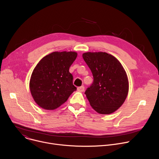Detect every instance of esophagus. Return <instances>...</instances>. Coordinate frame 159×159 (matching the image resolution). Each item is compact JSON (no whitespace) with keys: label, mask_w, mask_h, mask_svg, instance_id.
Listing matches in <instances>:
<instances>
[{"label":"esophagus","mask_w":159,"mask_h":159,"mask_svg":"<svg viewBox=\"0 0 159 159\" xmlns=\"http://www.w3.org/2000/svg\"><path fill=\"white\" fill-rule=\"evenodd\" d=\"M84 86H80V87H79L77 88V90L79 91V92H83L84 91Z\"/></svg>","instance_id":"34e87169"}]
</instances>
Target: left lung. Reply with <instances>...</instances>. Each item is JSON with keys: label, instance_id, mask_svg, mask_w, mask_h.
<instances>
[{"label": "left lung", "instance_id": "1", "mask_svg": "<svg viewBox=\"0 0 159 159\" xmlns=\"http://www.w3.org/2000/svg\"><path fill=\"white\" fill-rule=\"evenodd\" d=\"M83 59L90 68L93 82L85 91L98 113L109 114L119 109L129 92V80L120 61L106 52H86Z\"/></svg>", "mask_w": 159, "mask_h": 159}]
</instances>
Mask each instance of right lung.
<instances>
[{"label": "right lung", "mask_w": 159, "mask_h": 159, "mask_svg": "<svg viewBox=\"0 0 159 159\" xmlns=\"http://www.w3.org/2000/svg\"><path fill=\"white\" fill-rule=\"evenodd\" d=\"M77 56L75 52H54L38 63L31 75L29 87L39 107L46 110L56 109L77 90L69 71Z\"/></svg>", "instance_id": "1"}]
</instances>
